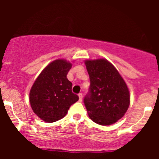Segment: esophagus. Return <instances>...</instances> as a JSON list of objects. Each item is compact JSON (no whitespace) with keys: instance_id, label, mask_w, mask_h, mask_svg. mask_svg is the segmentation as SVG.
<instances>
[{"instance_id":"esophagus-1","label":"esophagus","mask_w":159,"mask_h":159,"mask_svg":"<svg viewBox=\"0 0 159 159\" xmlns=\"http://www.w3.org/2000/svg\"><path fill=\"white\" fill-rule=\"evenodd\" d=\"M78 97H79V101L80 102H81V101H82V98H83L82 93H79V94H78Z\"/></svg>"}]
</instances>
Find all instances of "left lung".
<instances>
[{
    "instance_id": "8db88e82",
    "label": "left lung",
    "mask_w": 159,
    "mask_h": 159,
    "mask_svg": "<svg viewBox=\"0 0 159 159\" xmlns=\"http://www.w3.org/2000/svg\"><path fill=\"white\" fill-rule=\"evenodd\" d=\"M90 87L84 98L94 122L110 125L122 118L130 105L129 91L116 68L105 59L85 61Z\"/></svg>"
}]
</instances>
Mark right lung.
I'll return each instance as SVG.
<instances>
[{"label": "right lung", "mask_w": 159, "mask_h": 159, "mask_svg": "<svg viewBox=\"0 0 159 159\" xmlns=\"http://www.w3.org/2000/svg\"><path fill=\"white\" fill-rule=\"evenodd\" d=\"M71 66L65 60L54 61L41 71L30 89L32 110L46 122L61 119L79 99L72 92V83L67 78Z\"/></svg>", "instance_id": "right-lung-1"}]
</instances>
